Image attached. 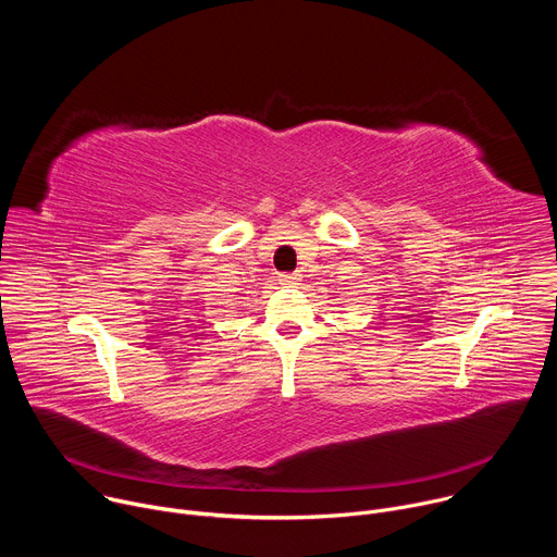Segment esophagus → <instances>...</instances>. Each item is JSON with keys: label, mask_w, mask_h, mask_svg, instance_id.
Segmentation results:
<instances>
[{"label": "esophagus", "mask_w": 557, "mask_h": 557, "mask_svg": "<svg viewBox=\"0 0 557 557\" xmlns=\"http://www.w3.org/2000/svg\"><path fill=\"white\" fill-rule=\"evenodd\" d=\"M299 282H301V277H299L297 273H284V275H280V284H284V286H288V288H295Z\"/></svg>", "instance_id": "esophagus-1"}]
</instances>
